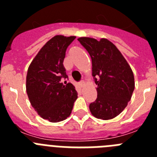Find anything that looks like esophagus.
I'll return each mask as SVG.
<instances>
[{
	"instance_id": "34e87169",
	"label": "esophagus",
	"mask_w": 157,
	"mask_h": 157,
	"mask_svg": "<svg viewBox=\"0 0 157 157\" xmlns=\"http://www.w3.org/2000/svg\"><path fill=\"white\" fill-rule=\"evenodd\" d=\"M78 85H79V86L81 87V88H82V87L85 86V82L81 81L79 83H78Z\"/></svg>"
}]
</instances>
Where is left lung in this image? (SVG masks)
I'll return each mask as SVG.
<instances>
[{"label":"left lung","mask_w":157,"mask_h":157,"mask_svg":"<svg viewBox=\"0 0 157 157\" xmlns=\"http://www.w3.org/2000/svg\"><path fill=\"white\" fill-rule=\"evenodd\" d=\"M92 60L98 98L90 105L94 117L112 120L121 113L131 99L134 90L132 69L117 47L106 38H78Z\"/></svg>","instance_id":"obj_1"}]
</instances>
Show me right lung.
<instances>
[{"label":"right lung","instance_id":"right-lung-1","mask_svg":"<svg viewBox=\"0 0 157 157\" xmlns=\"http://www.w3.org/2000/svg\"><path fill=\"white\" fill-rule=\"evenodd\" d=\"M75 36L56 35L47 41L30 63L26 89L32 107L44 120L58 123L71 113L78 98L75 87L67 78L63 59Z\"/></svg>","mask_w":157,"mask_h":157}]
</instances>
